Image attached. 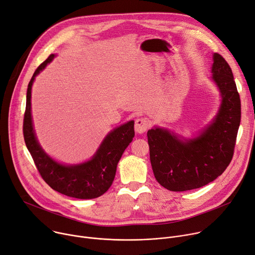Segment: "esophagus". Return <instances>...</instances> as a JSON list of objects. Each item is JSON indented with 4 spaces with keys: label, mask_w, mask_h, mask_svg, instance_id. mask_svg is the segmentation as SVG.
Wrapping results in <instances>:
<instances>
[{
    "label": "esophagus",
    "mask_w": 255,
    "mask_h": 255,
    "mask_svg": "<svg viewBox=\"0 0 255 255\" xmlns=\"http://www.w3.org/2000/svg\"><path fill=\"white\" fill-rule=\"evenodd\" d=\"M149 121L146 118H138L135 120V131L137 133H144L149 127Z\"/></svg>",
    "instance_id": "esophagus-1"
}]
</instances>
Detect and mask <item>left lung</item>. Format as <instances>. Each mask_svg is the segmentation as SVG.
<instances>
[{
    "label": "left lung",
    "instance_id": "obj_1",
    "mask_svg": "<svg viewBox=\"0 0 255 255\" xmlns=\"http://www.w3.org/2000/svg\"><path fill=\"white\" fill-rule=\"evenodd\" d=\"M212 73L222 104L213 122L197 137L181 139L157 127L147 131L154 177L170 191L202 187L221 176L232 160L241 120L240 96L232 69L218 53L214 54Z\"/></svg>",
    "mask_w": 255,
    "mask_h": 255
}]
</instances>
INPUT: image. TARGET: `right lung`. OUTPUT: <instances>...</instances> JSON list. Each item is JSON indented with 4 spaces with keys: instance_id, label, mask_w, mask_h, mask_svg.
Returning a JSON list of instances; mask_svg holds the SVG:
<instances>
[{
    "instance_id": "right-lung-1",
    "label": "right lung",
    "mask_w": 255,
    "mask_h": 255,
    "mask_svg": "<svg viewBox=\"0 0 255 255\" xmlns=\"http://www.w3.org/2000/svg\"><path fill=\"white\" fill-rule=\"evenodd\" d=\"M54 57L55 55H50L47 60L37 67L28 83L26 108L23 120V135L25 144L41 178L51 188L74 198H97L111 187L119 160L135 135L134 121H129L110 132L96 154L83 164L67 166L57 163L55 159L50 157L43 151L36 139L32 125L30 100L31 87L35 76L43 70Z\"/></svg>"
}]
</instances>
